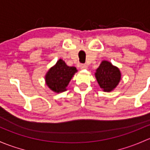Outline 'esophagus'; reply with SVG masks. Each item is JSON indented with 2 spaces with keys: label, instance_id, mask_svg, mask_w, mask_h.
I'll return each instance as SVG.
<instances>
[{
  "label": "esophagus",
  "instance_id": "34e87169",
  "mask_svg": "<svg viewBox=\"0 0 150 150\" xmlns=\"http://www.w3.org/2000/svg\"><path fill=\"white\" fill-rule=\"evenodd\" d=\"M80 68H81V69H87V66L86 64H81L80 65Z\"/></svg>",
  "mask_w": 150,
  "mask_h": 150
}]
</instances>
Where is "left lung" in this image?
<instances>
[{"instance_id":"obj_1","label":"left lung","mask_w":150,"mask_h":150,"mask_svg":"<svg viewBox=\"0 0 150 150\" xmlns=\"http://www.w3.org/2000/svg\"><path fill=\"white\" fill-rule=\"evenodd\" d=\"M95 74L99 85L104 92L113 90L121 79L119 69L107 61H102Z\"/></svg>"}]
</instances>
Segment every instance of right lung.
Masks as SVG:
<instances>
[{"label": "right lung", "instance_id": "obj_1", "mask_svg": "<svg viewBox=\"0 0 150 150\" xmlns=\"http://www.w3.org/2000/svg\"><path fill=\"white\" fill-rule=\"evenodd\" d=\"M76 72L74 66H68L62 59L49 69L45 75V83L52 92L60 93L66 90L68 84Z\"/></svg>", "mask_w": 150, "mask_h": 150}]
</instances>
